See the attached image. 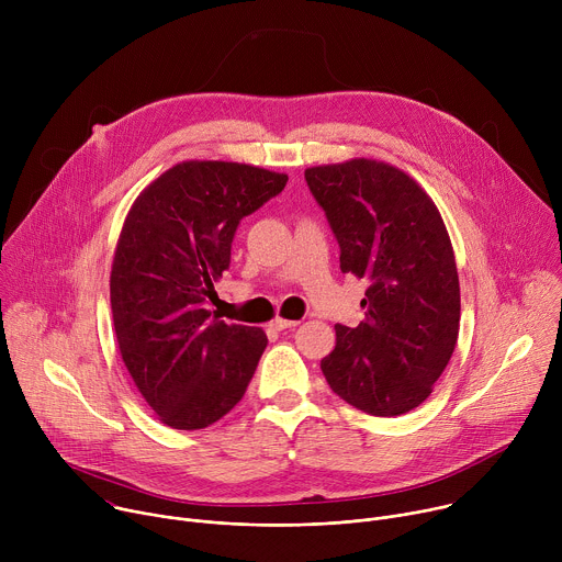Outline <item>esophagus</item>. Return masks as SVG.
Returning <instances> with one entry per match:
<instances>
[{"mask_svg": "<svg viewBox=\"0 0 562 562\" xmlns=\"http://www.w3.org/2000/svg\"><path fill=\"white\" fill-rule=\"evenodd\" d=\"M300 323L297 319H284V317H276L273 323H271V327L276 329V331H284V329H295Z\"/></svg>", "mask_w": 562, "mask_h": 562, "instance_id": "1", "label": "esophagus"}]
</instances>
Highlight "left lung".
<instances>
[{"instance_id":"left-lung-1","label":"left lung","mask_w":562,"mask_h":562,"mask_svg":"<svg viewBox=\"0 0 562 562\" xmlns=\"http://www.w3.org/2000/svg\"><path fill=\"white\" fill-rule=\"evenodd\" d=\"M340 247L342 273L367 280L364 319L336 325L319 362L345 403L400 416L429 397L458 340L460 284L447 228L429 195L375 159L304 171Z\"/></svg>"}]
</instances>
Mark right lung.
<instances>
[{"label": "right lung", "instance_id": "1", "mask_svg": "<svg viewBox=\"0 0 562 562\" xmlns=\"http://www.w3.org/2000/svg\"><path fill=\"white\" fill-rule=\"evenodd\" d=\"M284 173L235 162H182L131 206L111 271L122 360L157 418L204 429L243 400L267 349L258 327L209 311L243 217L286 187Z\"/></svg>", "mask_w": 562, "mask_h": 562}]
</instances>
